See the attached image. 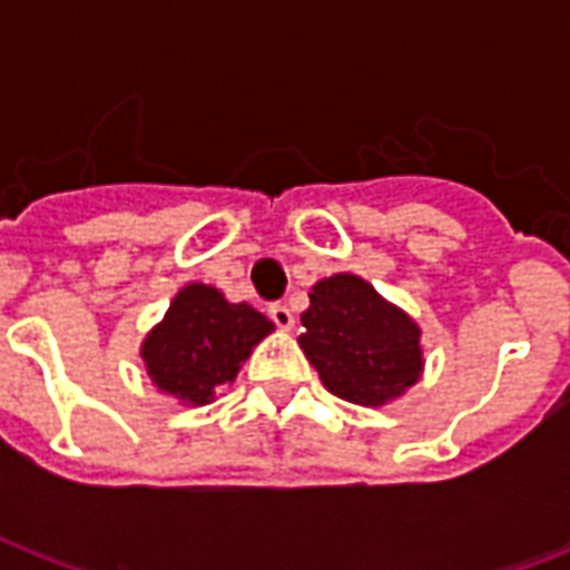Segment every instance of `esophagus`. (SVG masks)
Returning a JSON list of instances; mask_svg holds the SVG:
<instances>
[{
  "label": "esophagus",
  "instance_id": "obj_1",
  "mask_svg": "<svg viewBox=\"0 0 570 570\" xmlns=\"http://www.w3.org/2000/svg\"><path fill=\"white\" fill-rule=\"evenodd\" d=\"M268 317H272L274 326H277V330H284V333H286V330H293V323H296V317H293V311L286 308V305H281V302L268 308Z\"/></svg>",
  "mask_w": 570,
  "mask_h": 570
}]
</instances>
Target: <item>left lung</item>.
I'll return each mask as SVG.
<instances>
[{
    "label": "left lung",
    "instance_id": "left-lung-1",
    "mask_svg": "<svg viewBox=\"0 0 570 570\" xmlns=\"http://www.w3.org/2000/svg\"><path fill=\"white\" fill-rule=\"evenodd\" d=\"M298 347L330 394L354 406H387L424 372L421 326L357 274L311 286Z\"/></svg>",
    "mask_w": 570,
    "mask_h": 570
}]
</instances>
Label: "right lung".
<instances>
[{"mask_svg": "<svg viewBox=\"0 0 570 570\" xmlns=\"http://www.w3.org/2000/svg\"><path fill=\"white\" fill-rule=\"evenodd\" d=\"M272 333L274 323L247 302L235 305L210 284H186L146 333L140 357L161 394L179 406H207Z\"/></svg>", "mask_w": 570, "mask_h": 570, "instance_id": "obj_1", "label": "right lung"}]
</instances>
